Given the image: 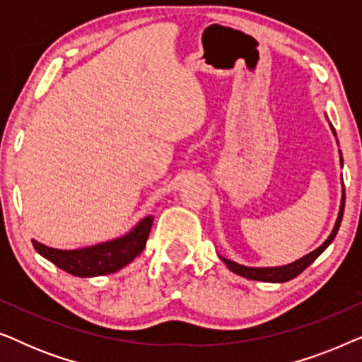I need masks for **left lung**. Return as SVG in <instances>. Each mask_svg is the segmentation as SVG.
Segmentation results:
<instances>
[{
	"label": "left lung",
	"instance_id": "8db88e82",
	"mask_svg": "<svg viewBox=\"0 0 362 362\" xmlns=\"http://www.w3.org/2000/svg\"><path fill=\"white\" fill-rule=\"evenodd\" d=\"M331 130L334 133V128L331 127ZM336 135V133H334ZM341 155V151H339ZM341 166H343V158H341ZM343 212H344V185H343V197H341V206H339V214H338V219H336V224L333 227V230H331V234L328 239H326L323 244H321L318 249L310 252V254H306L305 257H301L296 262H291L288 265H284V267H245V265H240L237 264V262H232L229 259H224V257H221V260L224 262V264L229 267V270L234 272V274L240 275V276H245V279L249 280H260V281H275V284H281V281H288L291 279H295V276H298L301 272H303L306 267L313 264V262L318 259V257L323 254L326 250V247H328L331 242L334 240L336 234H338L339 230V226H341V221H343Z\"/></svg>",
	"mask_w": 362,
	"mask_h": 362
}]
</instances>
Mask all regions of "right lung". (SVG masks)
<instances>
[{"instance_id": "1", "label": "right lung", "mask_w": 362, "mask_h": 362, "mask_svg": "<svg viewBox=\"0 0 362 362\" xmlns=\"http://www.w3.org/2000/svg\"><path fill=\"white\" fill-rule=\"evenodd\" d=\"M153 226V216L141 219L127 235L86 249L61 250L33 240L34 249L59 269L76 276H98L123 269L145 249Z\"/></svg>"}]
</instances>
